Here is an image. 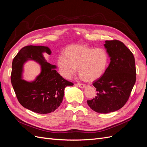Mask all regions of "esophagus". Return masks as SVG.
<instances>
[{
	"label": "esophagus",
	"mask_w": 147,
	"mask_h": 147,
	"mask_svg": "<svg viewBox=\"0 0 147 147\" xmlns=\"http://www.w3.org/2000/svg\"><path fill=\"white\" fill-rule=\"evenodd\" d=\"M77 86H78L79 88H84L86 87L85 84H82V83H78V84H77Z\"/></svg>",
	"instance_id": "34e87169"
}]
</instances>
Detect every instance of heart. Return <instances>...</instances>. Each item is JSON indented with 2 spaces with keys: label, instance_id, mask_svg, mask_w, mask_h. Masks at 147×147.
<instances>
[{
  "label": "heart",
  "instance_id": "heart-1",
  "mask_svg": "<svg viewBox=\"0 0 147 147\" xmlns=\"http://www.w3.org/2000/svg\"><path fill=\"white\" fill-rule=\"evenodd\" d=\"M109 55L103 48L74 45L67 48L64 55L57 57V64L62 77L70 79L76 72L86 82L100 78L107 68Z\"/></svg>",
  "mask_w": 147,
  "mask_h": 147
}]
</instances>
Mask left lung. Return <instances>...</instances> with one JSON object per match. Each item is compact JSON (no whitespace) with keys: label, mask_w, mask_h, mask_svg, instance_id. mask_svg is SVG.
Here are the masks:
<instances>
[{"label":"left lung","mask_w":147,"mask_h":147,"mask_svg":"<svg viewBox=\"0 0 147 147\" xmlns=\"http://www.w3.org/2000/svg\"><path fill=\"white\" fill-rule=\"evenodd\" d=\"M105 42L110 63L103 75L92 83L97 96L87 100L90 107L99 113L113 112L122 108L136 80L135 59L130 50L117 40Z\"/></svg>","instance_id":"left-lung-1"}]
</instances>
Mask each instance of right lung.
<instances>
[{"label":"right lung","mask_w":147,"mask_h":147,"mask_svg":"<svg viewBox=\"0 0 147 147\" xmlns=\"http://www.w3.org/2000/svg\"><path fill=\"white\" fill-rule=\"evenodd\" d=\"M51 55L50 49L44 46L29 45L21 48L12 63L11 82L17 99L24 108L40 114L53 112L60 106L66 86L74 84L57 72L56 66L45 60L43 53ZM29 60L41 66V72L34 81L22 78L24 64Z\"/></svg>","instance_id":"add662e5"}]
</instances>
